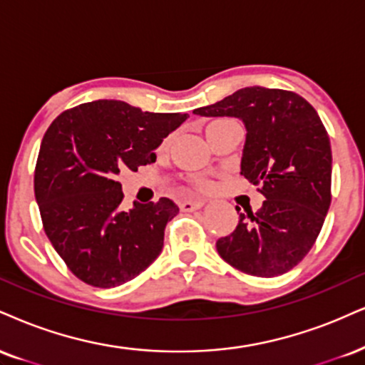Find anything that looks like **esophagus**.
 Listing matches in <instances>:
<instances>
[{
	"mask_svg": "<svg viewBox=\"0 0 365 365\" xmlns=\"http://www.w3.org/2000/svg\"><path fill=\"white\" fill-rule=\"evenodd\" d=\"M204 199H195V200H183L182 204H180V209L183 210V212H192V210H197L200 209L202 205H204Z\"/></svg>",
	"mask_w": 365,
	"mask_h": 365,
	"instance_id": "esophagus-1",
	"label": "esophagus"
}]
</instances>
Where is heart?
<instances>
[{"instance_id": "obj_1", "label": "heart", "mask_w": 365, "mask_h": 365, "mask_svg": "<svg viewBox=\"0 0 365 365\" xmlns=\"http://www.w3.org/2000/svg\"><path fill=\"white\" fill-rule=\"evenodd\" d=\"M166 146H168V139L165 140L163 144H161V149H165ZM195 185L202 188V190H209L210 187H212V182H209V180H204V178H197L195 180Z\"/></svg>"}]
</instances>
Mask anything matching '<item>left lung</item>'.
Here are the masks:
<instances>
[{"label":"left lung","mask_w":365,"mask_h":365,"mask_svg":"<svg viewBox=\"0 0 365 365\" xmlns=\"http://www.w3.org/2000/svg\"><path fill=\"white\" fill-rule=\"evenodd\" d=\"M194 113L245 122L241 175L265 197L217 240V253L255 277L294 269L313 248L331 204V146L318 112L294 91L250 86Z\"/></svg>","instance_id":"obj_1"}]
</instances>
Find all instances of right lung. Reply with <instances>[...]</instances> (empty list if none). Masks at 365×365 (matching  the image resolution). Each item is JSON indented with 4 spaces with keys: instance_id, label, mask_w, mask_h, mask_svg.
Instances as JSON below:
<instances>
[{
    "instance_id": "obj_1",
    "label": "right lung",
    "mask_w": 365,
    "mask_h": 365,
    "mask_svg": "<svg viewBox=\"0 0 365 365\" xmlns=\"http://www.w3.org/2000/svg\"><path fill=\"white\" fill-rule=\"evenodd\" d=\"M187 117L96 100L64 110L46 130L35 165V200L52 247L85 284L117 287L161 253L166 222L178 205L161 197L124 210L117 175L155 163V149Z\"/></svg>"
}]
</instances>
